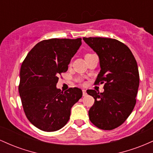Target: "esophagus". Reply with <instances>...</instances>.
Masks as SVG:
<instances>
[{
	"label": "esophagus",
	"mask_w": 153,
	"mask_h": 153,
	"mask_svg": "<svg viewBox=\"0 0 153 153\" xmlns=\"http://www.w3.org/2000/svg\"><path fill=\"white\" fill-rule=\"evenodd\" d=\"M86 94H87L86 90H85V89H83V90H82V96H86Z\"/></svg>",
	"instance_id": "1"
}]
</instances>
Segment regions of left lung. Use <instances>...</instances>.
<instances>
[{"label":"left lung","instance_id":"obj_1","mask_svg":"<svg viewBox=\"0 0 153 153\" xmlns=\"http://www.w3.org/2000/svg\"><path fill=\"white\" fill-rule=\"evenodd\" d=\"M82 39L99 56L101 71L96 83L105 82L103 93L87 91L95 99L89 119L99 129L111 130L125 122L134 109L140 84L137 64L129 47L118 40Z\"/></svg>","mask_w":153,"mask_h":153}]
</instances>
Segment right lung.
I'll return each mask as SVG.
<instances>
[{
    "instance_id": "right-lung-1",
    "label": "right lung",
    "mask_w": 153,
    "mask_h": 153,
    "mask_svg": "<svg viewBox=\"0 0 153 153\" xmlns=\"http://www.w3.org/2000/svg\"><path fill=\"white\" fill-rule=\"evenodd\" d=\"M81 38L43 40L31 49L20 70L19 95L25 114L33 125L45 131L60 129L67 124L73 105L82 97L78 88L62 92L59 75L68 71Z\"/></svg>"
}]
</instances>
